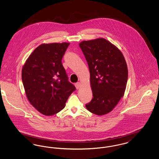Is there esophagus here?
<instances>
[{"label": "esophagus", "instance_id": "esophagus-1", "mask_svg": "<svg viewBox=\"0 0 159 159\" xmlns=\"http://www.w3.org/2000/svg\"><path fill=\"white\" fill-rule=\"evenodd\" d=\"M75 86H76V89H79L80 88V83H79V82L76 83V84H75Z\"/></svg>", "mask_w": 159, "mask_h": 159}]
</instances>
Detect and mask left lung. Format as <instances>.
<instances>
[{
    "mask_svg": "<svg viewBox=\"0 0 159 159\" xmlns=\"http://www.w3.org/2000/svg\"><path fill=\"white\" fill-rule=\"evenodd\" d=\"M79 46L89 68L93 96L86 107L98 116L108 113L126 89L128 77L126 61L120 51L103 38L83 41Z\"/></svg>",
    "mask_w": 159,
    "mask_h": 159,
    "instance_id": "left-lung-1",
    "label": "left lung"
}]
</instances>
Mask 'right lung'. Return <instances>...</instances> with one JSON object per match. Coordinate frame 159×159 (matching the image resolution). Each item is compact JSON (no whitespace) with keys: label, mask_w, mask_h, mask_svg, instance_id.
<instances>
[{"label":"right lung","mask_w":159,"mask_h":159,"mask_svg":"<svg viewBox=\"0 0 159 159\" xmlns=\"http://www.w3.org/2000/svg\"><path fill=\"white\" fill-rule=\"evenodd\" d=\"M69 45L66 42L42 44L23 66L21 77L27 97L32 106L46 116L60 112L76 90L68 82L61 61Z\"/></svg>","instance_id":"obj_1"}]
</instances>
